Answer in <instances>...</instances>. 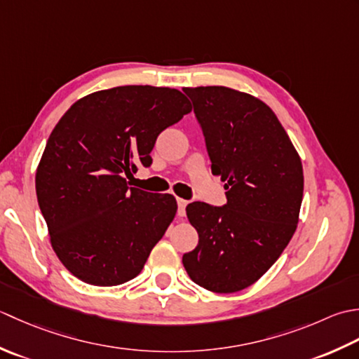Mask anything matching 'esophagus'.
Segmentation results:
<instances>
[{
  "instance_id": "34e87169",
  "label": "esophagus",
  "mask_w": 359,
  "mask_h": 359,
  "mask_svg": "<svg viewBox=\"0 0 359 359\" xmlns=\"http://www.w3.org/2000/svg\"><path fill=\"white\" fill-rule=\"evenodd\" d=\"M177 204H178V215H180V217H184V215H186L187 201L182 200V198H177Z\"/></svg>"
}]
</instances>
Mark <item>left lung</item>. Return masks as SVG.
<instances>
[{
	"label": "left lung",
	"mask_w": 359,
	"mask_h": 359,
	"mask_svg": "<svg viewBox=\"0 0 359 359\" xmlns=\"http://www.w3.org/2000/svg\"><path fill=\"white\" fill-rule=\"evenodd\" d=\"M206 141L210 169L226 181L224 206L194 201L186 212L198 245L182 255L196 285L245 290L280 257L296 231L302 163L273 109L226 86L184 88Z\"/></svg>",
	"instance_id": "obj_1"
}]
</instances>
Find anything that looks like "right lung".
<instances>
[{
    "label": "right lung",
    "mask_w": 359,
    "mask_h": 359,
    "mask_svg": "<svg viewBox=\"0 0 359 359\" xmlns=\"http://www.w3.org/2000/svg\"><path fill=\"white\" fill-rule=\"evenodd\" d=\"M173 88L116 86L77 100L50 133L36 200L57 257L77 279L114 287L142 271L177 214L170 194L130 187L161 131L190 113Z\"/></svg>",
    "instance_id": "1"
}]
</instances>
